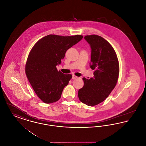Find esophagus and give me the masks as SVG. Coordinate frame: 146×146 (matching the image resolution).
I'll list each match as a JSON object with an SVG mask.
<instances>
[{"label":"esophagus","mask_w":146,"mask_h":146,"mask_svg":"<svg viewBox=\"0 0 146 146\" xmlns=\"http://www.w3.org/2000/svg\"><path fill=\"white\" fill-rule=\"evenodd\" d=\"M76 78H78L77 76H74V75H72V79H76Z\"/></svg>","instance_id":"esophagus-1"}]
</instances>
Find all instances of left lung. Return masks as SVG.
<instances>
[{"label":"left lung","instance_id":"left-lung-1","mask_svg":"<svg viewBox=\"0 0 146 146\" xmlns=\"http://www.w3.org/2000/svg\"><path fill=\"white\" fill-rule=\"evenodd\" d=\"M84 39L91 49L90 67L94 70L93 78H83L84 86L78 91L79 100L89 106L103 102L115 88L119 66L117 54L111 45L97 35H86Z\"/></svg>","mask_w":146,"mask_h":146}]
</instances>
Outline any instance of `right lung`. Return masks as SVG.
Wrapping results in <instances>:
<instances>
[{
	"label": "right lung",
	"instance_id": "add662e5",
	"mask_svg": "<svg viewBox=\"0 0 146 146\" xmlns=\"http://www.w3.org/2000/svg\"><path fill=\"white\" fill-rule=\"evenodd\" d=\"M83 38L80 35H48L36 42L31 50L26 74L35 94L44 103H53L61 98L72 76L58 71L56 66L61 64L67 50Z\"/></svg>",
	"mask_w": 146,
	"mask_h": 146
}]
</instances>
